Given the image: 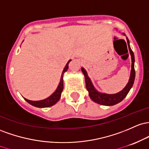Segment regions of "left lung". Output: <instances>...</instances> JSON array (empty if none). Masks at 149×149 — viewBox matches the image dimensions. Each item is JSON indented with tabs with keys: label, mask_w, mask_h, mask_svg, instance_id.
Segmentation results:
<instances>
[{
	"label": "left lung",
	"mask_w": 149,
	"mask_h": 149,
	"mask_svg": "<svg viewBox=\"0 0 149 149\" xmlns=\"http://www.w3.org/2000/svg\"><path fill=\"white\" fill-rule=\"evenodd\" d=\"M127 45L130 51V55H131L132 58V70L131 73H130V77L129 81L126 86L120 92L115 93V94H107V93H103L98 92V91L94 88L91 79L88 77L87 72L85 70L84 68H81V72L84 75L85 82H86V89L88 91V95L90 98L94 101L95 103H98V104L103 105V106H113V105L117 104L123 101L126 97L127 93L131 89L132 86H133L134 81L135 79V70H134V55L133 51H132L131 48L130 46V41H129L128 38H127Z\"/></svg>",
	"instance_id": "1"
}]
</instances>
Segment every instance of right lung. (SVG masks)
<instances>
[{
  "instance_id": "right-lung-1",
  "label": "right lung",
  "mask_w": 149,
  "mask_h": 149,
  "mask_svg": "<svg viewBox=\"0 0 149 149\" xmlns=\"http://www.w3.org/2000/svg\"><path fill=\"white\" fill-rule=\"evenodd\" d=\"M70 61H71V60H70L68 61V63H67L65 67L64 70H63V72H62L61 81H60L58 88H56V91L52 95H51V96L48 97V98H46V99L41 100V101H30V100H28L26 98H24L25 101L27 102V103H29V104H31V106L37 107V108H47V107L52 106L53 105L56 104L57 102L59 101L60 98H61L62 91L63 90V74L68 70V64H69Z\"/></svg>"
}]
</instances>
